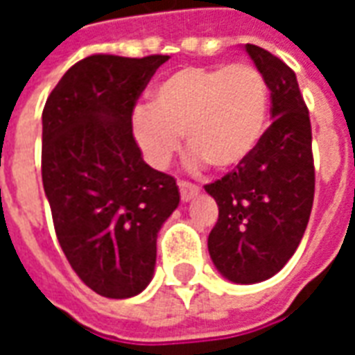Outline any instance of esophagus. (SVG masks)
<instances>
[{"label":"esophagus","instance_id":"1","mask_svg":"<svg viewBox=\"0 0 355 355\" xmlns=\"http://www.w3.org/2000/svg\"><path fill=\"white\" fill-rule=\"evenodd\" d=\"M178 190H180V200L182 201L193 200L200 193L198 186H193L192 182H186V180H178Z\"/></svg>","mask_w":355,"mask_h":355}]
</instances>
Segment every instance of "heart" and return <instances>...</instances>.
Segmentation results:
<instances>
[{
    "instance_id": "b5f03b06",
    "label": "heart",
    "mask_w": 355,
    "mask_h": 355,
    "mask_svg": "<svg viewBox=\"0 0 355 355\" xmlns=\"http://www.w3.org/2000/svg\"><path fill=\"white\" fill-rule=\"evenodd\" d=\"M268 104L266 80L254 66H186L150 91V104L132 110L131 135L155 169L169 165L186 132L196 162L230 171L261 144Z\"/></svg>"
}]
</instances>
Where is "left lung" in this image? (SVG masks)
<instances>
[{"label":"left lung","instance_id":"obj_1","mask_svg":"<svg viewBox=\"0 0 355 355\" xmlns=\"http://www.w3.org/2000/svg\"><path fill=\"white\" fill-rule=\"evenodd\" d=\"M272 98V125L243 165L205 186L218 220L207 239L216 270L234 283L270 279L297 251L312 213V127L295 72L262 47L245 45Z\"/></svg>","mask_w":355,"mask_h":355}]
</instances>
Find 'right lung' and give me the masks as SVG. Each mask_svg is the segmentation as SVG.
<instances>
[{
  "label": "right lung",
  "instance_id": "add662e5",
  "mask_svg": "<svg viewBox=\"0 0 355 355\" xmlns=\"http://www.w3.org/2000/svg\"><path fill=\"white\" fill-rule=\"evenodd\" d=\"M167 55H91L73 64L43 108V190L66 259L89 289L131 298L146 289L155 241L178 207L177 180L152 169L131 114Z\"/></svg>",
  "mask_w": 355,
  "mask_h": 355
}]
</instances>
